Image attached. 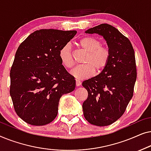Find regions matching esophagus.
<instances>
[{"instance_id": "34e87169", "label": "esophagus", "mask_w": 151, "mask_h": 151, "mask_svg": "<svg viewBox=\"0 0 151 151\" xmlns=\"http://www.w3.org/2000/svg\"><path fill=\"white\" fill-rule=\"evenodd\" d=\"M76 86H79L81 85V82H80V80H76Z\"/></svg>"}]
</instances>
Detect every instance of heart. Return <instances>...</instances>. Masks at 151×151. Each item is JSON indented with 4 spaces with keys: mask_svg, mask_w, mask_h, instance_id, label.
Segmentation results:
<instances>
[{
    "mask_svg": "<svg viewBox=\"0 0 151 151\" xmlns=\"http://www.w3.org/2000/svg\"><path fill=\"white\" fill-rule=\"evenodd\" d=\"M78 45L87 53L83 61L84 65L78 66L72 70V76L79 80L86 79L93 75L95 70L101 72L106 68L111 58V50L109 47L101 45L99 39L91 36L80 38ZM59 58L62 65L66 69H71L73 67L72 51L69 44L64 45L60 49Z\"/></svg>",
    "mask_w": 151,
    "mask_h": 151,
    "instance_id": "heart-1",
    "label": "heart"
}]
</instances>
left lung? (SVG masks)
Instances as JSON below:
<instances>
[{
  "label": "left lung",
  "instance_id": "1",
  "mask_svg": "<svg viewBox=\"0 0 151 151\" xmlns=\"http://www.w3.org/2000/svg\"><path fill=\"white\" fill-rule=\"evenodd\" d=\"M85 33L103 36L111 50L106 68L82 82L88 91L82 104L84 116L91 124L104 127L124 114L133 97L137 78L135 52L129 39L111 24H101Z\"/></svg>",
  "mask_w": 151,
  "mask_h": 151
}]
</instances>
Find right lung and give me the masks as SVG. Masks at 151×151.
<instances>
[{
  "label": "right lung",
  "instance_id": "right-lung-1",
  "mask_svg": "<svg viewBox=\"0 0 151 151\" xmlns=\"http://www.w3.org/2000/svg\"><path fill=\"white\" fill-rule=\"evenodd\" d=\"M77 32L40 29L18 47L10 71V96L25 122L43 126L58 115L59 100L73 91L76 80L62 65L59 51Z\"/></svg>",
  "mask_w": 151,
  "mask_h": 151
}]
</instances>
